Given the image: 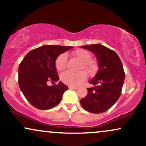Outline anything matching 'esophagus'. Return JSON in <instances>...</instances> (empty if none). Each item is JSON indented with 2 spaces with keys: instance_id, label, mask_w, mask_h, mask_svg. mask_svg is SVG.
<instances>
[{
  "instance_id": "esophagus-1",
  "label": "esophagus",
  "mask_w": 146,
  "mask_h": 146,
  "mask_svg": "<svg viewBox=\"0 0 146 146\" xmlns=\"http://www.w3.org/2000/svg\"><path fill=\"white\" fill-rule=\"evenodd\" d=\"M68 88L71 90H78V87H73V86H68Z\"/></svg>"
}]
</instances>
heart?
Returning a JSON list of instances; mask_svg holds the SVG:
<instances>
[{"label": "heart", "instance_id": "b5f03b06", "mask_svg": "<svg viewBox=\"0 0 146 146\" xmlns=\"http://www.w3.org/2000/svg\"><path fill=\"white\" fill-rule=\"evenodd\" d=\"M72 56L82 62L81 68H85L88 73L93 74L97 71V64L95 61L90 60L91 54L89 51L84 49H77L72 52ZM56 68L58 71H63L67 65V56L65 53H62L56 60ZM87 74L85 71L75 73L72 71H66L60 76V79L64 83L70 86H78L86 80Z\"/></svg>", "mask_w": 146, "mask_h": 146}]
</instances>
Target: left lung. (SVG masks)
Here are the masks:
<instances>
[{
  "mask_svg": "<svg viewBox=\"0 0 146 146\" xmlns=\"http://www.w3.org/2000/svg\"><path fill=\"white\" fill-rule=\"evenodd\" d=\"M96 56L98 71L89 83L94 87L87 88L88 93L80 104L87 111L102 113L116 103L121 93L125 73L118 55L113 50L100 44L82 46Z\"/></svg>",
  "mask_w": 146,
  "mask_h": 146,
  "instance_id": "left-lung-1",
  "label": "left lung"
}]
</instances>
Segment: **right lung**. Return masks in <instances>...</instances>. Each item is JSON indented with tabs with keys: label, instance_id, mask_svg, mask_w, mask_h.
<instances>
[{
	"label": "right lung",
	"instance_id": "obj_1",
	"mask_svg": "<svg viewBox=\"0 0 146 146\" xmlns=\"http://www.w3.org/2000/svg\"><path fill=\"white\" fill-rule=\"evenodd\" d=\"M73 46L44 45L31 50L25 56L18 68V84L23 95L31 105L40 110L57 106L68 86L62 82L48 86V81L59 80L56 60L61 53Z\"/></svg>",
	"mask_w": 146,
	"mask_h": 146
}]
</instances>
